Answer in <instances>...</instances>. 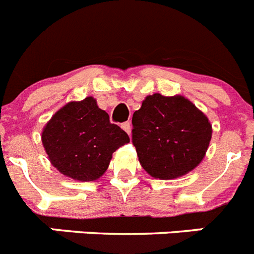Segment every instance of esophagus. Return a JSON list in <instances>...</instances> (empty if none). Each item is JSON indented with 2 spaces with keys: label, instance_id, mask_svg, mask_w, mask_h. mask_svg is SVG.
Masks as SVG:
<instances>
[{
  "label": "esophagus",
  "instance_id": "34e87169",
  "mask_svg": "<svg viewBox=\"0 0 254 254\" xmlns=\"http://www.w3.org/2000/svg\"><path fill=\"white\" fill-rule=\"evenodd\" d=\"M121 127L130 135V131H131V125H130V123H124V124L121 125Z\"/></svg>",
  "mask_w": 254,
  "mask_h": 254
}]
</instances>
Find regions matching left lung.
Returning a JSON list of instances; mask_svg holds the SVG:
<instances>
[{
    "instance_id": "1",
    "label": "left lung",
    "mask_w": 254,
    "mask_h": 254,
    "mask_svg": "<svg viewBox=\"0 0 254 254\" xmlns=\"http://www.w3.org/2000/svg\"><path fill=\"white\" fill-rule=\"evenodd\" d=\"M131 123L140 165L156 179H175L197 167L212 136L206 115L183 96H147Z\"/></svg>"
}]
</instances>
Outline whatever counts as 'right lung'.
Here are the masks:
<instances>
[{"instance_id":"right-lung-1","label":"right lung","mask_w":254,"mask_h":254,"mask_svg":"<svg viewBox=\"0 0 254 254\" xmlns=\"http://www.w3.org/2000/svg\"><path fill=\"white\" fill-rule=\"evenodd\" d=\"M129 140L124 130L110 123L109 114L97 106L93 97L64 106L42 131L51 164L61 174L80 182L101 178L112 153Z\"/></svg>"}]
</instances>
